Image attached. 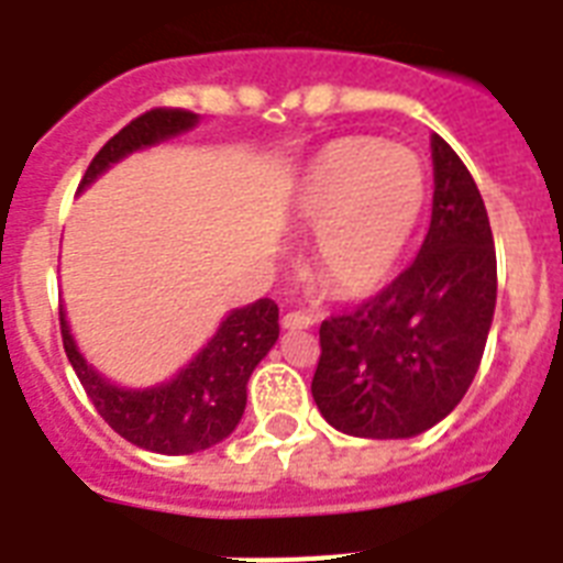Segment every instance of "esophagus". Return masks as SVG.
<instances>
[{
  "mask_svg": "<svg viewBox=\"0 0 563 563\" xmlns=\"http://www.w3.org/2000/svg\"><path fill=\"white\" fill-rule=\"evenodd\" d=\"M314 323L311 320V314H306V311H289V314H283V329H309V325Z\"/></svg>",
  "mask_w": 563,
  "mask_h": 563,
  "instance_id": "34e87169",
  "label": "esophagus"
}]
</instances>
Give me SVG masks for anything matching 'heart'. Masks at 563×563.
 I'll use <instances>...</instances> for the list:
<instances>
[{
	"instance_id": "b5f03b06",
	"label": "heart",
	"mask_w": 563,
	"mask_h": 563,
	"mask_svg": "<svg viewBox=\"0 0 563 563\" xmlns=\"http://www.w3.org/2000/svg\"><path fill=\"white\" fill-rule=\"evenodd\" d=\"M429 200L427 165L377 136L325 145L300 177L295 217L314 231V268L343 297L384 289L398 272Z\"/></svg>"
}]
</instances>
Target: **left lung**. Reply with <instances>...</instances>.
Wrapping results in <instances>:
<instances>
[{"label": "left lung", "mask_w": 563, "mask_h": 563, "mask_svg": "<svg viewBox=\"0 0 563 563\" xmlns=\"http://www.w3.org/2000/svg\"><path fill=\"white\" fill-rule=\"evenodd\" d=\"M432 223L418 257L384 291L320 325L311 395L338 432L412 438L461 404L493 325L498 266L484 200L432 134Z\"/></svg>", "instance_id": "1"}]
</instances>
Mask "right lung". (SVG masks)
I'll return each mask as SVG.
<instances>
[{"instance_id":"right-lung-1","label":"right lung","mask_w":563,"mask_h":563,"mask_svg":"<svg viewBox=\"0 0 563 563\" xmlns=\"http://www.w3.org/2000/svg\"><path fill=\"white\" fill-rule=\"evenodd\" d=\"M194 125L197 113L183 108L145 111L99 148L79 188L91 186L99 174L129 157L131 151L172 140ZM59 329L65 354L93 409L125 441L159 455H191L229 438L243 418L245 384L280 334L277 303L263 297L257 303L231 311L214 338L177 377L151 389H120L79 354L63 311Z\"/></svg>"}]
</instances>
